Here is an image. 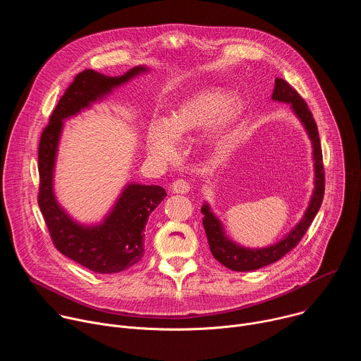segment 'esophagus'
I'll return each mask as SVG.
<instances>
[{
    "label": "esophagus",
    "instance_id": "1",
    "mask_svg": "<svg viewBox=\"0 0 361 361\" xmlns=\"http://www.w3.org/2000/svg\"><path fill=\"white\" fill-rule=\"evenodd\" d=\"M173 191L180 192V194H185V192L190 191V183L184 178H178L173 183Z\"/></svg>",
    "mask_w": 361,
    "mask_h": 361
}]
</instances>
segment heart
<instances>
[{"mask_svg": "<svg viewBox=\"0 0 361 361\" xmlns=\"http://www.w3.org/2000/svg\"><path fill=\"white\" fill-rule=\"evenodd\" d=\"M240 111L238 102L233 98H226L220 91L197 94L171 111L166 121H154L149 126L148 151L159 160H169L174 157L178 137L209 123L214 144L219 148H227Z\"/></svg>", "mask_w": 361, "mask_h": 361, "instance_id": "obj_1", "label": "heart"}]
</instances>
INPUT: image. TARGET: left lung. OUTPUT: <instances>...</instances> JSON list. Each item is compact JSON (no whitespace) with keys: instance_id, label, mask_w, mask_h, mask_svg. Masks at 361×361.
Instances as JSON below:
<instances>
[{"instance_id":"1","label":"left lung","mask_w":361,"mask_h":361,"mask_svg":"<svg viewBox=\"0 0 361 361\" xmlns=\"http://www.w3.org/2000/svg\"><path fill=\"white\" fill-rule=\"evenodd\" d=\"M273 99L283 101L291 104V109L297 114V117L304 124L310 140L313 142V156H314V169H316V181H314V192L312 197L308 209L302 217V220L291 230L280 243L259 248L251 250L244 248L228 240L221 228L220 221L214 217V214L210 212V207L207 204H204L201 207V212L204 214L202 226L205 230V235H207L209 245L212 250V254L214 259L221 263L224 267L233 270V271H251L262 269L264 266H269L277 260H280L283 255H286L290 250H293L302 235L307 233L308 227L312 226L316 214L319 213L323 197H324V166H323V152H322V144L319 137L317 124L313 118L312 111L308 110L307 102L300 97V94L295 91L294 87H291L286 80L276 78V85L273 91Z\"/></svg>"}]
</instances>
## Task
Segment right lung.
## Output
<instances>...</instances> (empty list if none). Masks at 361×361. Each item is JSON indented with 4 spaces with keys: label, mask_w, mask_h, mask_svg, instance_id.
<instances>
[{
    "label": "right lung",
    "mask_w": 361,
    "mask_h": 361,
    "mask_svg": "<svg viewBox=\"0 0 361 361\" xmlns=\"http://www.w3.org/2000/svg\"><path fill=\"white\" fill-rule=\"evenodd\" d=\"M142 71L147 70L134 67L120 77H109L94 70L78 73L60 98L39 138L38 205L49 237L61 254L101 274L124 271L142 259L147 220L167 192L160 185L130 184L104 223L95 227L80 226L64 213L53 192L57 144L64 118L77 114L97 98Z\"/></svg>",
    "instance_id": "obj_1"
}]
</instances>
